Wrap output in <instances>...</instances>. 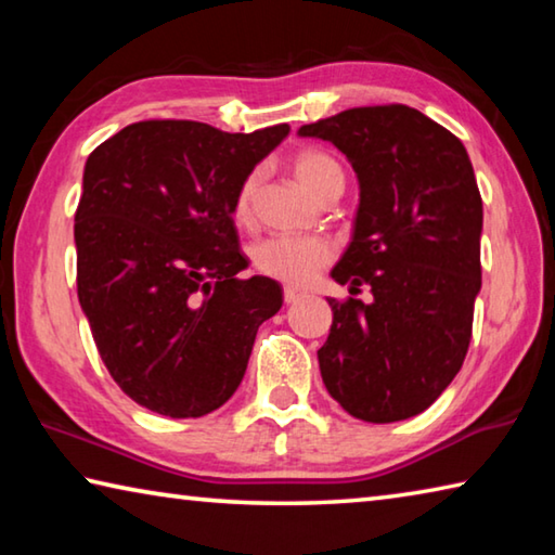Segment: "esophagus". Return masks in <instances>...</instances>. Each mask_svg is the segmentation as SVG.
<instances>
[{"instance_id": "esophagus-1", "label": "esophagus", "mask_w": 555, "mask_h": 555, "mask_svg": "<svg viewBox=\"0 0 555 555\" xmlns=\"http://www.w3.org/2000/svg\"><path fill=\"white\" fill-rule=\"evenodd\" d=\"M300 296H304V294H300V291H296V288H288V286L284 288V304L286 306H294Z\"/></svg>"}]
</instances>
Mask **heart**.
<instances>
[{"label":"heart","mask_w":555,"mask_h":555,"mask_svg":"<svg viewBox=\"0 0 555 555\" xmlns=\"http://www.w3.org/2000/svg\"><path fill=\"white\" fill-rule=\"evenodd\" d=\"M291 171L313 195H325L331 188L345 183L343 166L323 149H300L291 156ZM259 191V176L249 173L240 183L232 198V220L251 224L255 220V201ZM335 259V244L325 237H294V234H274L251 247V264L269 279L288 286H306Z\"/></svg>","instance_id":"heart-1"}]
</instances>
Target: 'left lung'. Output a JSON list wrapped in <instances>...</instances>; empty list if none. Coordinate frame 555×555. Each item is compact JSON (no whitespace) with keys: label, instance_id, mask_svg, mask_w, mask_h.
Wrapping results in <instances>:
<instances>
[{"label":"left lung","instance_id":"1","mask_svg":"<svg viewBox=\"0 0 555 555\" xmlns=\"http://www.w3.org/2000/svg\"><path fill=\"white\" fill-rule=\"evenodd\" d=\"M350 158L360 178L352 242L333 269L318 350L325 389L354 418L391 424L426 411L465 362L482 286V195L463 142L406 105L352 107L298 129Z\"/></svg>","mask_w":555,"mask_h":555}]
</instances>
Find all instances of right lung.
<instances>
[{
	"instance_id": "1",
	"label": "right lung",
	"mask_w": 555,
	"mask_h": 555,
	"mask_svg": "<svg viewBox=\"0 0 555 555\" xmlns=\"http://www.w3.org/2000/svg\"><path fill=\"white\" fill-rule=\"evenodd\" d=\"M288 134H230L191 119H146L88 156L75 210L78 298L119 389L171 418L220 409L240 387L259 325L284 296L240 279L247 257L232 198Z\"/></svg>"
}]
</instances>
